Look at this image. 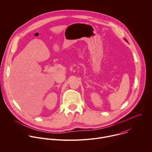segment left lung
<instances>
[{"label": "left lung", "mask_w": 152, "mask_h": 152, "mask_svg": "<svg viewBox=\"0 0 152 152\" xmlns=\"http://www.w3.org/2000/svg\"><path fill=\"white\" fill-rule=\"evenodd\" d=\"M125 41H126V42H128V41H127V40H126V39H125Z\"/></svg>", "instance_id": "left-lung-1"}]
</instances>
